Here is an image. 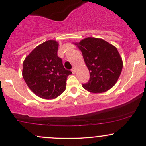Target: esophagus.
<instances>
[{
    "mask_svg": "<svg viewBox=\"0 0 146 146\" xmlns=\"http://www.w3.org/2000/svg\"><path fill=\"white\" fill-rule=\"evenodd\" d=\"M75 70H76V68H75V67H73V68H72V70H71L72 73H75Z\"/></svg>",
    "mask_w": 146,
    "mask_h": 146,
    "instance_id": "esophagus-1",
    "label": "esophagus"
}]
</instances>
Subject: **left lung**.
Segmentation results:
<instances>
[{
	"mask_svg": "<svg viewBox=\"0 0 146 146\" xmlns=\"http://www.w3.org/2000/svg\"><path fill=\"white\" fill-rule=\"evenodd\" d=\"M82 51L90 72V80L83 88L93 93L107 91L121 75L123 61L117 48L101 38L88 37L74 43Z\"/></svg>",
	"mask_w": 146,
	"mask_h": 146,
	"instance_id": "left-lung-1",
	"label": "left lung"
}]
</instances>
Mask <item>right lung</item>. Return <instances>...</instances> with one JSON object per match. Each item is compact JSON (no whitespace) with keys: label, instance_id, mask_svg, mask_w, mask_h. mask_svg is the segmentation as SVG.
Returning a JSON list of instances; mask_svg holds the SVG:
<instances>
[{"label":"right lung","instance_id":"add662e5","mask_svg":"<svg viewBox=\"0 0 146 146\" xmlns=\"http://www.w3.org/2000/svg\"><path fill=\"white\" fill-rule=\"evenodd\" d=\"M59 43L49 40L36 46L25 58L22 74L27 85L37 96L45 100L58 98L66 89L71 71L64 68L58 56Z\"/></svg>","mask_w":146,"mask_h":146}]
</instances>
